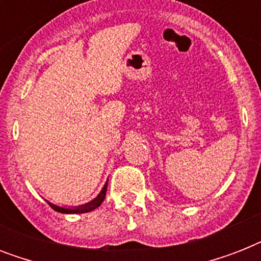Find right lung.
<instances>
[{
  "instance_id": "right-lung-1",
  "label": "right lung",
  "mask_w": 261,
  "mask_h": 261,
  "mask_svg": "<svg viewBox=\"0 0 261 261\" xmlns=\"http://www.w3.org/2000/svg\"><path fill=\"white\" fill-rule=\"evenodd\" d=\"M107 186H108V180L106 181L104 187L100 191V194L90 202L85 203V204H81V206H74V207H67V206H58V204H54V203L46 200L48 204L51 206V208H54L55 211L58 213H62V214H83V213H89V211H93L94 208H97L100 204L102 203V200L106 199V192H107Z\"/></svg>"
}]
</instances>
